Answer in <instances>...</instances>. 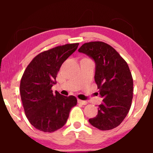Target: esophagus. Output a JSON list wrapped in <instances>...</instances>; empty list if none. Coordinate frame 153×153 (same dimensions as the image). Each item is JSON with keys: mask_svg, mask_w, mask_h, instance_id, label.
Masks as SVG:
<instances>
[{"mask_svg": "<svg viewBox=\"0 0 153 153\" xmlns=\"http://www.w3.org/2000/svg\"><path fill=\"white\" fill-rule=\"evenodd\" d=\"M78 103L82 104V105H86L88 102L86 101H83V100H78Z\"/></svg>", "mask_w": 153, "mask_h": 153, "instance_id": "esophagus-1", "label": "esophagus"}]
</instances>
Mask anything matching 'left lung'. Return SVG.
I'll return each instance as SVG.
<instances>
[{"label": "left lung", "instance_id": "obj_1", "mask_svg": "<svg viewBox=\"0 0 153 153\" xmlns=\"http://www.w3.org/2000/svg\"><path fill=\"white\" fill-rule=\"evenodd\" d=\"M79 52L95 62V81L103 102L89 123L100 130H109L123 122L130 109L133 79L126 61L111 46L103 42L83 44Z\"/></svg>", "mask_w": 153, "mask_h": 153}]
</instances>
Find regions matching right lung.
Here are the masks:
<instances>
[{
	"label": "right lung",
	"instance_id": "1",
	"mask_svg": "<svg viewBox=\"0 0 153 153\" xmlns=\"http://www.w3.org/2000/svg\"><path fill=\"white\" fill-rule=\"evenodd\" d=\"M79 43L58 46L39 53L33 58L21 79L20 95L25 114L35 128L53 132L62 127L70 111L77 103L73 95H62L51 87L60 67L76 51Z\"/></svg>",
	"mask_w": 153,
	"mask_h": 153
}]
</instances>
